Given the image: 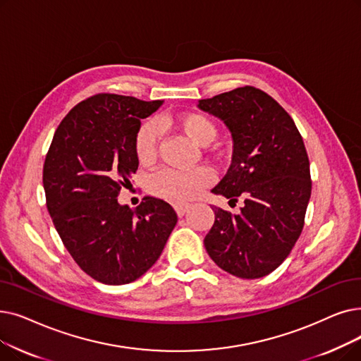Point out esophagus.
I'll use <instances>...</instances> for the list:
<instances>
[{
    "label": "esophagus",
    "instance_id": "1",
    "mask_svg": "<svg viewBox=\"0 0 361 361\" xmlns=\"http://www.w3.org/2000/svg\"><path fill=\"white\" fill-rule=\"evenodd\" d=\"M174 208H176L177 215H178V216H183L187 211H189L190 205H189V203H176Z\"/></svg>",
    "mask_w": 361,
    "mask_h": 361
}]
</instances>
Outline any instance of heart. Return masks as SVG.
<instances>
[{
    "label": "heart",
    "instance_id": "b5f03b06",
    "mask_svg": "<svg viewBox=\"0 0 361 361\" xmlns=\"http://www.w3.org/2000/svg\"><path fill=\"white\" fill-rule=\"evenodd\" d=\"M166 121H159L165 123ZM158 122L146 121L137 130L134 138V152L138 162L142 165H150L158 154V146L161 140V127ZM169 123L177 127L183 134L189 137L199 146H207L216 137L215 123L203 114L185 112L171 119ZM212 181L211 171L205 166L193 169L162 168L153 174L149 180V190L169 202L181 203L196 197Z\"/></svg>",
    "mask_w": 361,
    "mask_h": 361
}]
</instances>
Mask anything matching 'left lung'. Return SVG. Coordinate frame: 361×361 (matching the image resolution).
<instances>
[{
  "instance_id": "1",
  "label": "left lung",
  "mask_w": 361,
  "mask_h": 361,
  "mask_svg": "<svg viewBox=\"0 0 361 361\" xmlns=\"http://www.w3.org/2000/svg\"><path fill=\"white\" fill-rule=\"evenodd\" d=\"M197 106L221 119L233 137L231 165L212 193L230 202L245 199L239 215L212 207L207 252L233 276L264 277L288 258L304 227L311 176L302 137L285 109L255 87H239Z\"/></svg>"
}]
</instances>
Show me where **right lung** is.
I'll return each mask as SVG.
<instances>
[{
	"label": "right lung",
	"mask_w": 361,
	"mask_h": 361,
	"mask_svg": "<svg viewBox=\"0 0 361 361\" xmlns=\"http://www.w3.org/2000/svg\"><path fill=\"white\" fill-rule=\"evenodd\" d=\"M164 102L102 92L78 103L45 156L47 209L80 267L106 285L131 283L161 257L177 214L146 196L131 209L118 196L138 168L134 138Z\"/></svg>",
	"instance_id": "1"
}]
</instances>
